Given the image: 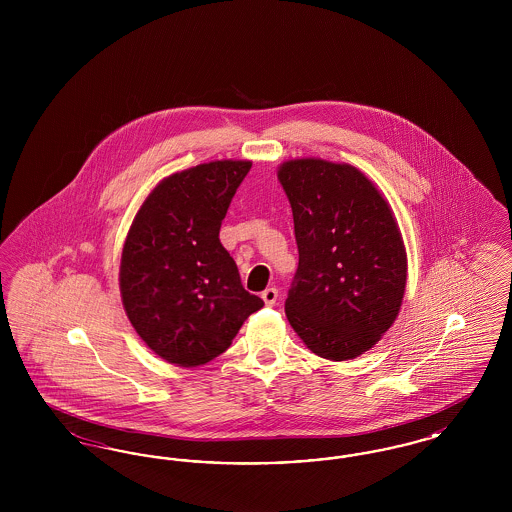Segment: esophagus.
<instances>
[{"label":"esophagus","instance_id":"obj_1","mask_svg":"<svg viewBox=\"0 0 512 512\" xmlns=\"http://www.w3.org/2000/svg\"><path fill=\"white\" fill-rule=\"evenodd\" d=\"M261 297H263L267 307H272L276 303V299H278V290L276 288H267L265 292L261 293Z\"/></svg>","mask_w":512,"mask_h":512}]
</instances>
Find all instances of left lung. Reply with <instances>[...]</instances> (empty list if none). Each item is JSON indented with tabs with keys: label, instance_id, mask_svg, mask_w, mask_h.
<instances>
[{
	"label": "left lung",
	"instance_id": "left-lung-1",
	"mask_svg": "<svg viewBox=\"0 0 512 512\" xmlns=\"http://www.w3.org/2000/svg\"><path fill=\"white\" fill-rule=\"evenodd\" d=\"M278 180L299 249L286 317L318 357L355 359L388 332L405 295L407 251L390 203L347 163L290 159Z\"/></svg>",
	"mask_w": 512,
	"mask_h": 512
}]
</instances>
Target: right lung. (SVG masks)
Wrapping results in <instances>:
<instances>
[{"mask_svg": "<svg viewBox=\"0 0 512 512\" xmlns=\"http://www.w3.org/2000/svg\"><path fill=\"white\" fill-rule=\"evenodd\" d=\"M251 161L201 163L163 178L144 199L122 245V307L163 361L205 365L224 353L261 297L245 292L219 240Z\"/></svg>", "mask_w": 512, "mask_h": 512, "instance_id": "add662e5", "label": "right lung"}]
</instances>
